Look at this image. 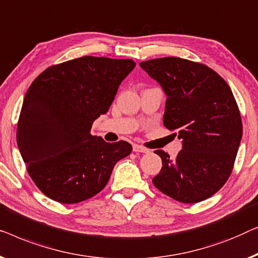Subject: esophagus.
Wrapping results in <instances>:
<instances>
[{
  "label": "esophagus",
  "instance_id": "34e87169",
  "mask_svg": "<svg viewBox=\"0 0 258 258\" xmlns=\"http://www.w3.org/2000/svg\"><path fill=\"white\" fill-rule=\"evenodd\" d=\"M133 151L137 152V153H148V152H150L147 150V148H145V147L140 146V145H137V144L133 145Z\"/></svg>",
  "mask_w": 258,
  "mask_h": 258
}]
</instances>
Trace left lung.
<instances>
[{
  "label": "left lung",
  "mask_w": 258,
  "mask_h": 258,
  "mask_svg": "<svg viewBox=\"0 0 258 258\" xmlns=\"http://www.w3.org/2000/svg\"><path fill=\"white\" fill-rule=\"evenodd\" d=\"M167 96L164 125L177 131L182 150L170 159L158 150L162 168L153 184L169 198L197 203L219 191L233 170L242 120L229 85L205 64L177 57L141 61ZM176 134V133H175Z\"/></svg>",
  "instance_id": "obj_1"
}]
</instances>
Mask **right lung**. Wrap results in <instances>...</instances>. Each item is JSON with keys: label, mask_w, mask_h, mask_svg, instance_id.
Listing matches in <instances>:
<instances>
[{"label": "right lung", "mask_w": 258, "mask_h": 258, "mask_svg": "<svg viewBox=\"0 0 258 258\" xmlns=\"http://www.w3.org/2000/svg\"><path fill=\"white\" fill-rule=\"evenodd\" d=\"M134 67L132 59L85 56L52 65L32 82L17 124V146L29 175L48 198L88 200L131 153L128 143H106L91 127Z\"/></svg>", "instance_id": "1"}]
</instances>
